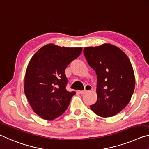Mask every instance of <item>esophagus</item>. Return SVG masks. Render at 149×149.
Listing matches in <instances>:
<instances>
[{"label": "esophagus", "mask_w": 149, "mask_h": 149, "mask_svg": "<svg viewBox=\"0 0 149 149\" xmlns=\"http://www.w3.org/2000/svg\"><path fill=\"white\" fill-rule=\"evenodd\" d=\"M92 89V86H91V85L86 84L84 87V91H79V93L80 94H83L84 93H86V92H87L88 91H91Z\"/></svg>", "instance_id": "esophagus-1"}]
</instances>
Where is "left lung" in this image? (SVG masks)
I'll return each mask as SVG.
<instances>
[{"mask_svg":"<svg viewBox=\"0 0 149 149\" xmlns=\"http://www.w3.org/2000/svg\"><path fill=\"white\" fill-rule=\"evenodd\" d=\"M83 53L97 79V99L90 107L103 118L116 115L128 104L135 89V74L130 59L110 43L84 47Z\"/></svg>","mask_w":149,"mask_h":149,"instance_id":"left-lung-1","label":"left lung"}]
</instances>
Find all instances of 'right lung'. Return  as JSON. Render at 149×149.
Returning a JSON list of instances; mask_svg holds the SVG:
<instances>
[{
  "label": "right lung",
  "mask_w": 149,
  "mask_h": 149,
  "mask_svg": "<svg viewBox=\"0 0 149 149\" xmlns=\"http://www.w3.org/2000/svg\"><path fill=\"white\" fill-rule=\"evenodd\" d=\"M82 50V47H60L49 43L31 57L24 79V92L33 111L41 118L52 121L67 109L76 92L66 90L65 70Z\"/></svg>",
  "instance_id": "add662e5"
}]
</instances>
